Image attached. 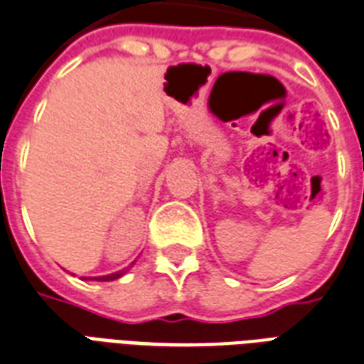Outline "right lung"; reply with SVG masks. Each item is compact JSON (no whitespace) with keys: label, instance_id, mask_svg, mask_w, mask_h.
I'll list each match as a JSON object with an SVG mask.
<instances>
[{"label":"right lung","instance_id":"1","mask_svg":"<svg viewBox=\"0 0 364 364\" xmlns=\"http://www.w3.org/2000/svg\"><path fill=\"white\" fill-rule=\"evenodd\" d=\"M123 274H125V270L115 272V274H107V276H98V278H85V279H94V282H112V279L121 278Z\"/></svg>","mask_w":364,"mask_h":364}]
</instances>
